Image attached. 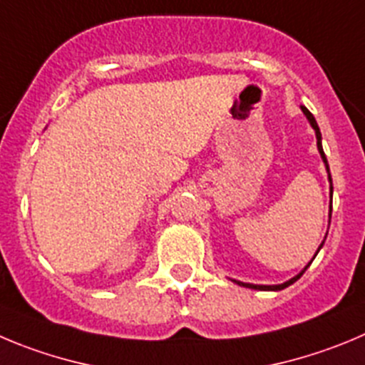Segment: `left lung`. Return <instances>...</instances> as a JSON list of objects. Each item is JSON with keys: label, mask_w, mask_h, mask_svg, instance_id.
<instances>
[{"label": "left lung", "mask_w": 365, "mask_h": 365, "mask_svg": "<svg viewBox=\"0 0 365 365\" xmlns=\"http://www.w3.org/2000/svg\"><path fill=\"white\" fill-rule=\"evenodd\" d=\"M300 110H302V112H304V115H306V119H307V121H309V125H312V128L315 130V135H317V148H319V153H320V157H322V160H324V166H326V172H327V180H329V192H331V199H333V180H331L329 165H327L326 153H324V148H322V133H320V128H319V125H317V121H315V117H313V113L309 112V110H307L306 106H300ZM329 220H331V205H329ZM322 246H324V240H322V244H320V246H319V250H317V253L320 252V248H322ZM317 253H315V257H317ZM315 257H313V259H315ZM313 259L309 260V262H307V266L304 267L302 272H300V273H297V275L293 277V279L286 280V282H282V284H273V286H264V284H250V282H240V280H235V279H232V282L239 284V286H242V287H250V289H259V292H280V289H284V287L292 286L293 282H297V280H299L300 277L304 275V272H306L307 267H309V264L313 262Z\"/></svg>", "instance_id": "1"}]
</instances>
